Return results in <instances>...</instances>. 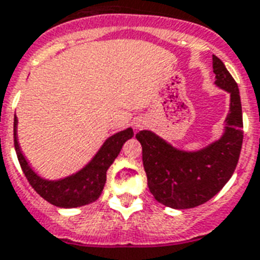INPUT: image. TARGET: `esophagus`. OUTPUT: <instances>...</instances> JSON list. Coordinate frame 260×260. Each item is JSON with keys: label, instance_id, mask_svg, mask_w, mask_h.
Returning a JSON list of instances; mask_svg holds the SVG:
<instances>
[{"label": "esophagus", "instance_id": "34e87169", "mask_svg": "<svg viewBox=\"0 0 260 260\" xmlns=\"http://www.w3.org/2000/svg\"><path fill=\"white\" fill-rule=\"evenodd\" d=\"M145 124H147V121L144 119H137L136 121H135V126H136L137 129H140V128L145 126Z\"/></svg>", "mask_w": 260, "mask_h": 260}]
</instances>
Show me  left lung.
<instances>
[{
    "instance_id": "left-lung-1",
    "label": "left lung",
    "mask_w": 260,
    "mask_h": 260,
    "mask_svg": "<svg viewBox=\"0 0 260 260\" xmlns=\"http://www.w3.org/2000/svg\"><path fill=\"white\" fill-rule=\"evenodd\" d=\"M214 84L230 93V108L218 140L197 150H184L152 131L136 135L143 147L148 187L156 201L172 209H191L208 202L228 184L243 141L239 88L223 62L213 55Z\"/></svg>"
}]
</instances>
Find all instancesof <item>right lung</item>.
I'll list each match as a JSON object with an SVG mask.
<instances>
[{
    "label": "right lung",
    "instance_id": "obj_1",
    "mask_svg": "<svg viewBox=\"0 0 260 260\" xmlns=\"http://www.w3.org/2000/svg\"><path fill=\"white\" fill-rule=\"evenodd\" d=\"M17 125L18 119L14 116V148L26 178L41 197L54 206L64 209L84 206L100 197L106 185L108 168L120 153L124 143L134 137L131 126L120 131L104 141L96 154L80 171L58 180H47L41 177L23 156L18 143Z\"/></svg>",
    "mask_w": 260,
    "mask_h": 260
}]
</instances>
